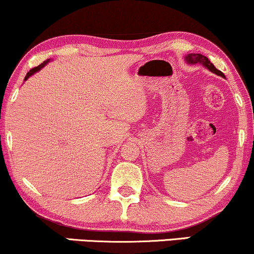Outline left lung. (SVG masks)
Listing matches in <instances>:
<instances>
[{"instance_id": "8db88e82", "label": "left lung", "mask_w": 254, "mask_h": 254, "mask_svg": "<svg viewBox=\"0 0 254 254\" xmlns=\"http://www.w3.org/2000/svg\"><path fill=\"white\" fill-rule=\"evenodd\" d=\"M185 60L187 61L188 64H197V63L202 64V65L206 67V68H208L210 72L215 73V74L220 75V77H225L224 73H222L221 71H219L218 68H215V66L210 63V61L208 60V58L202 56V54H193V53L188 54V56L185 58Z\"/></svg>"}]
</instances>
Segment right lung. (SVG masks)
Wrapping results in <instances>:
<instances>
[{
	"mask_svg": "<svg viewBox=\"0 0 254 254\" xmlns=\"http://www.w3.org/2000/svg\"><path fill=\"white\" fill-rule=\"evenodd\" d=\"M48 61H50V59H48V60H46V61H44V63H42V64H41V65L36 66V67H34V68H32V69H30V71H29L28 73H27V75H26V78H24V80H27V79H28V78H29V77H30V75H32V74H34V73H35V72H38V71H40V69H41V68H42V67H44V66L46 65V64H47V63H48Z\"/></svg>",
	"mask_w": 254,
	"mask_h": 254,
	"instance_id": "right-lung-1",
	"label": "right lung"
}]
</instances>
